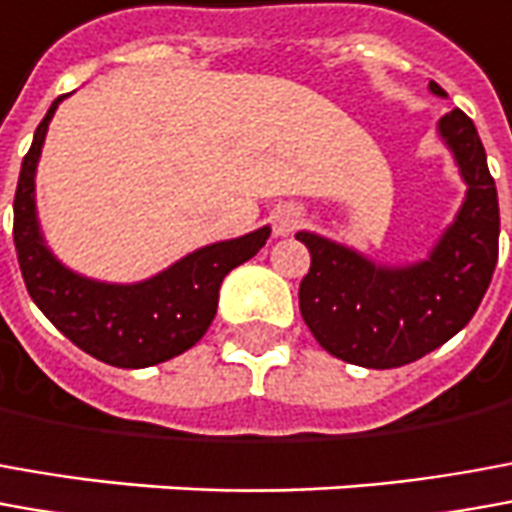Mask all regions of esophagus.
I'll list each match as a JSON object with an SVG mask.
<instances>
[{
  "instance_id": "34e87169",
  "label": "esophagus",
  "mask_w": 512,
  "mask_h": 512,
  "mask_svg": "<svg viewBox=\"0 0 512 512\" xmlns=\"http://www.w3.org/2000/svg\"><path fill=\"white\" fill-rule=\"evenodd\" d=\"M298 225H301V211L295 209V206H281L273 214V231H276V236H290Z\"/></svg>"
}]
</instances>
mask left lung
Here are the masks:
<instances>
[{
  "instance_id": "1",
  "label": "left lung",
  "mask_w": 512,
  "mask_h": 512,
  "mask_svg": "<svg viewBox=\"0 0 512 512\" xmlns=\"http://www.w3.org/2000/svg\"><path fill=\"white\" fill-rule=\"evenodd\" d=\"M429 88L446 94L435 80ZM438 130L468 192L429 259L382 267L331 239L295 234L312 253L298 290L303 323L331 357L376 370L410 365L463 329L488 292L499 259V197L485 147L460 108Z\"/></svg>"
}]
</instances>
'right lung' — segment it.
<instances>
[{
    "mask_svg": "<svg viewBox=\"0 0 512 512\" xmlns=\"http://www.w3.org/2000/svg\"><path fill=\"white\" fill-rule=\"evenodd\" d=\"M61 100L49 105L35 128L13 200V242L27 292L63 337L105 365L150 368L167 362L206 334L217 315L222 278L264 248L270 228L206 245L139 284H102L72 273L49 253L35 217V167Z\"/></svg>",
    "mask_w": 512,
    "mask_h": 512,
    "instance_id": "1",
    "label": "right lung"
}]
</instances>
